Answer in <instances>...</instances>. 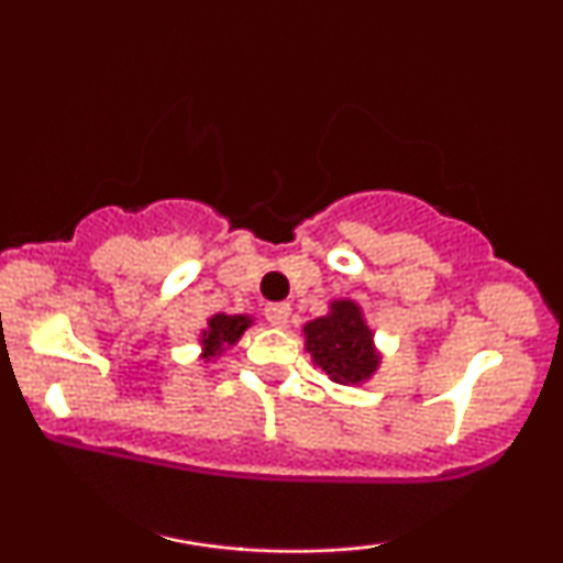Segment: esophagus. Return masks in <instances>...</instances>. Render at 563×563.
I'll return each instance as SVG.
<instances>
[{
	"label": "esophagus",
	"mask_w": 563,
	"mask_h": 563,
	"mask_svg": "<svg viewBox=\"0 0 563 563\" xmlns=\"http://www.w3.org/2000/svg\"><path fill=\"white\" fill-rule=\"evenodd\" d=\"M264 318L269 320V325L286 328V322L290 318V303H267V307H264Z\"/></svg>",
	"instance_id": "1"
}]
</instances>
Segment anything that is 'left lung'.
<instances>
[{
    "label": "left lung",
    "instance_id": "left-lung-1",
    "mask_svg": "<svg viewBox=\"0 0 563 563\" xmlns=\"http://www.w3.org/2000/svg\"><path fill=\"white\" fill-rule=\"evenodd\" d=\"M307 352L335 384H363L378 367L373 331L354 301H333L331 314L303 325Z\"/></svg>",
    "mask_w": 563,
    "mask_h": 563
}]
</instances>
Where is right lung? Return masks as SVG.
<instances>
[{"mask_svg":"<svg viewBox=\"0 0 563 563\" xmlns=\"http://www.w3.org/2000/svg\"><path fill=\"white\" fill-rule=\"evenodd\" d=\"M251 325V318L245 314H214L209 320V328L203 331V349L206 357H217L224 346H232L241 339L245 328Z\"/></svg>","mask_w":563,"mask_h":563,"instance_id":"obj_1","label":"right lung"}]
</instances>
